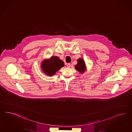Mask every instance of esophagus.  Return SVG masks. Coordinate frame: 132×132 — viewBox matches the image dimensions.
Instances as JSON below:
<instances>
[{"label": "esophagus", "mask_w": 132, "mask_h": 132, "mask_svg": "<svg viewBox=\"0 0 132 132\" xmlns=\"http://www.w3.org/2000/svg\"><path fill=\"white\" fill-rule=\"evenodd\" d=\"M67 67L68 68H70L71 67V64L70 63H68V64H67Z\"/></svg>", "instance_id": "obj_1"}]
</instances>
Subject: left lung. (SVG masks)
I'll use <instances>...</instances> for the list:
<instances>
[{
  "label": "left lung",
  "instance_id": "1",
  "mask_svg": "<svg viewBox=\"0 0 132 132\" xmlns=\"http://www.w3.org/2000/svg\"><path fill=\"white\" fill-rule=\"evenodd\" d=\"M77 61L78 64L75 65V68L81 73H84L86 69V65L84 61L82 58L78 59Z\"/></svg>",
  "mask_w": 132,
  "mask_h": 132
}]
</instances>
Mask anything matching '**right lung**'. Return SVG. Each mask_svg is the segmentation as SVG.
<instances>
[{
  "label": "right lung",
  "mask_w": 132,
  "mask_h": 132,
  "mask_svg": "<svg viewBox=\"0 0 132 132\" xmlns=\"http://www.w3.org/2000/svg\"><path fill=\"white\" fill-rule=\"evenodd\" d=\"M64 66V62L57 56H52L50 59L44 61L42 64L43 71L50 76L54 75L56 71Z\"/></svg>",
  "instance_id": "1"
}]
</instances>
